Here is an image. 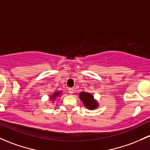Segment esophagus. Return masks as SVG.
I'll return each instance as SVG.
<instances>
[{
    "instance_id": "esophagus-1",
    "label": "esophagus",
    "mask_w": 150,
    "mask_h": 150,
    "mask_svg": "<svg viewBox=\"0 0 150 150\" xmlns=\"http://www.w3.org/2000/svg\"><path fill=\"white\" fill-rule=\"evenodd\" d=\"M68 92H69V93H70V94H72L74 93V89H73V88H69Z\"/></svg>"
}]
</instances>
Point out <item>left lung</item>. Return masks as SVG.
I'll return each instance as SVG.
<instances>
[{"label": "left lung", "instance_id": "1", "mask_svg": "<svg viewBox=\"0 0 150 150\" xmlns=\"http://www.w3.org/2000/svg\"><path fill=\"white\" fill-rule=\"evenodd\" d=\"M80 98L88 109H95L96 108H97V102L93 99V96L90 93L85 92L80 93Z\"/></svg>", "mask_w": 150, "mask_h": 150}]
</instances>
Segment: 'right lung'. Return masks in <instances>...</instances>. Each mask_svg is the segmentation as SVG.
Here are the masks:
<instances>
[{
    "label": "right lung",
    "mask_w": 150,
    "mask_h": 150,
    "mask_svg": "<svg viewBox=\"0 0 150 150\" xmlns=\"http://www.w3.org/2000/svg\"><path fill=\"white\" fill-rule=\"evenodd\" d=\"M59 92H57V93H54V95H53V96H52V99H54V98H55V97H57V96L58 95H59Z\"/></svg>",
    "instance_id": "right-lung-1"
}]
</instances>
